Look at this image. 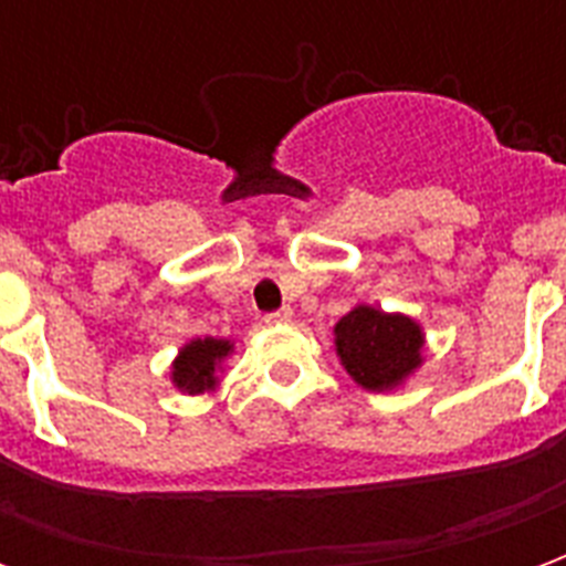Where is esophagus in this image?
I'll use <instances>...</instances> for the list:
<instances>
[{
	"mask_svg": "<svg viewBox=\"0 0 566 566\" xmlns=\"http://www.w3.org/2000/svg\"><path fill=\"white\" fill-rule=\"evenodd\" d=\"M294 318V312H291V308H275V312H270V315H266V324H287V321Z\"/></svg>",
	"mask_w": 566,
	"mask_h": 566,
	"instance_id": "obj_1",
	"label": "esophagus"
}]
</instances>
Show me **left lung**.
Segmentation results:
<instances>
[{
	"label": "left lung",
	"instance_id": "1",
	"mask_svg": "<svg viewBox=\"0 0 566 566\" xmlns=\"http://www.w3.org/2000/svg\"><path fill=\"white\" fill-rule=\"evenodd\" d=\"M421 331L403 315L357 306L336 324V352L348 376L369 391L394 388L421 364Z\"/></svg>",
	"mask_w": 566,
	"mask_h": 566
}]
</instances>
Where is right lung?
<instances>
[{
  "instance_id": "right-lung-1",
  "label": "right lung",
  "mask_w": 566,
  "mask_h": 566,
  "mask_svg": "<svg viewBox=\"0 0 566 566\" xmlns=\"http://www.w3.org/2000/svg\"><path fill=\"white\" fill-rule=\"evenodd\" d=\"M233 345L227 339H197L181 348L172 367V381L185 394H202L214 388V369Z\"/></svg>"
}]
</instances>
